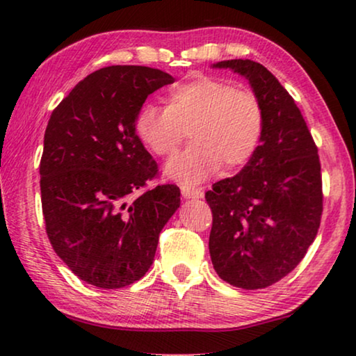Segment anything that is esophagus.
<instances>
[{
  "label": "esophagus",
  "mask_w": 356,
  "mask_h": 356,
  "mask_svg": "<svg viewBox=\"0 0 356 356\" xmlns=\"http://www.w3.org/2000/svg\"><path fill=\"white\" fill-rule=\"evenodd\" d=\"M180 190H182V196L185 200H200V197L204 196V191L201 188H191V186L182 185Z\"/></svg>",
  "instance_id": "34e87169"
}]
</instances>
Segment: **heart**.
<instances>
[{"instance_id": "obj_1", "label": "heart", "mask_w": 356, "mask_h": 356, "mask_svg": "<svg viewBox=\"0 0 356 356\" xmlns=\"http://www.w3.org/2000/svg\"><path fill=\"white\" fill-rule=\"evenodd\" d=\"M188 130V149L166 165V176L193 185L222 165L234 170L256 152L264 130L262 105L254 94L213 78L172 86L166 108L146 104L135 119L140 140L160 156L172 155Z\"/></svg>"}]
</instances>
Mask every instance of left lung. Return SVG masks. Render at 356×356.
<instances>
[{
	"label": "left lung",
	"instance_id": "1",
	"mask_svg": "<svg viewBox=\"0 0 356 356\" xmlns=\"http://www.w3.org/2000/svg\"><path fill=\"white\" fill-rule=\"evenodd\" d=\"M213 67L245 76L264 111L261 144L248 163L206 193L215 272L254 291L291 273L314 242L323 210L321 161L301 111L272 72L251 59Z\"/></svg>",
	"mask_w": 356,
	"mask_h": 356
}]
</instances>
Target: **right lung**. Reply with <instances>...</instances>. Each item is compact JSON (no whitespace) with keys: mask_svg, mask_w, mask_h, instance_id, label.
Returning a JSON list of instances; mask_svg holds the SVG:
<instances>
[{"mask_svg":"<svg viewBox=\"0 0 356 356\" xmlns=\"http://www.w3.org/2000/svg\"><path fill=\"white\" fill-rule=\"evenodd\" d=\"M174 83L159 69L92 72L53 110L44 136L40 195L56 254L88 284L119 289L146 275L161 229L180 206L177 185H156V163L135 119L147 95Z\"/></svg>","mask_w":356,"mask_h":356,"instance_id":"1","label":"right lung"}]
</instances>
